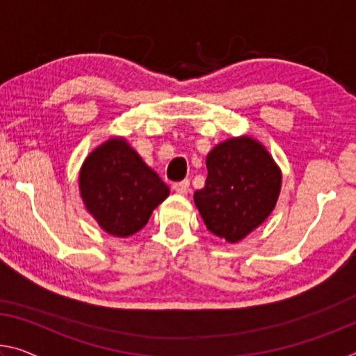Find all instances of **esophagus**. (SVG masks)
<instances>
[{
  "label": "esophagus",
  "instance_id": "34e87169",
  "mask_svg": "<svg viewBox=\"0 0 356 356\" xmlns=\"http://www.w3.org/2000/svg\"><path fill=\"white\" fill-rule=\"evenodd\" d=\"M172 190L176 191L179 195H187L188 190H190V182L188 180H182V182H177L172 185Z\"/></svg>",
  "mask_w": 356,
  "mask_h": 356
}]
</instances>
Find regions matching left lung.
Instances as JSON below:
<instances>
[{"mask_svg":"<svg viewBox=\"0 0 356 356\" xmlns=\"http://www.w3.org/2000/svg\"><path fill=\"white\" fill-rule=\"evenodd\" d=\"M204 188L193 195L206 228L236 244L264 223L277 204L282 171L261 143L229 138L206 158Z\"/></svg>","mask_w":356,"mask_h":356,"instance_id":"left-lung-1","label":"left lung"}]
</instances>
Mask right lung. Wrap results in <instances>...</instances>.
Masks as SVG:
<instances>
[{"label":"right lung","instance_id":"add662e5","mask_svg":"<svg viewBox=\"0 0 356 356\" xmlns=\"http://www.w3.org/2000/svg\"><path fill=\"white\" fill-rule=\"evenodd\" d=\"M79 191L99 228L115 238L143 229L169 196L168 185L122 136L90 152L79 172Z\"/></svg>","mask_w":356,"mask_h":356}]
</instances>
